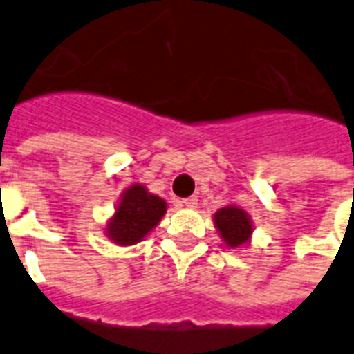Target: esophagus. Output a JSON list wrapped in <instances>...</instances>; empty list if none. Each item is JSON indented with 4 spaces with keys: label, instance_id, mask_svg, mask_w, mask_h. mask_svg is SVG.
<instances>
[{
    "label": "esophagus",
    "instance_id": "esophagus-1",
    "mask_svg": "<svg viewBox=\"0 0 354 354\" xmlns=\"http://www.w3.org/2000/svg\"><path fill=\"white\" fill-rule=\"evenodd\" d=\"M181 207H187V208H196L198 207V198L196 196H192V198H187L181 201Z\"/></svg>",
    "mask_w": 354,
    "mask_h": 354
}]
</instances>
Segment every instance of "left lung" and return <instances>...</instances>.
I'll use <instances>...</instances> for the list:
<instances>
[{
    "label": "left lung",
    "instance_id": "1",
    "mask_svg": "<svg viewBox=\"0 0 354 354\" xmlns=\"http://www.w3.org/2000/svg\"><path fill=\"white\" fill-rule=\"evenodd\" d=\"M214 224L226 248L239 250L250 244L253 235V221L250 214L235 205H226L214 214Z\"/></svg>",
    "mask_w": 354,
    "mask_h": 354
}]
</instances>
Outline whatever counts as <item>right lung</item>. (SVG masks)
Segmentation results:
<instances>
[{"label": "right lung", "instance_id": "obj_1", "mask_svg": "<svg viewBox=\"0 0 354 354\" xmlns=\"http://www.w3.org/2000/svg\"><path fill=\"white\" fill-rule=\"evenodd\" d=\"M167 212V203L147 192L146 185L133 183L122 190L115 212L106 223L104 233L118 245H133L155 230Z\"/></svg>", "mask_w": 354, "mask_h": 354}]
</instances>
